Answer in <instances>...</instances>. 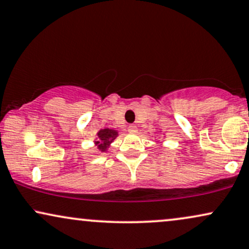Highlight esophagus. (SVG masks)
<instances>
[{"instance_id":"34e87169","label":"esophagus","mask_w":249,"mask_h":249,"mask_svg":"<svg viewBox=\"0 0 249 249\" xmlns=\"http://www.w3.org/2000/svg\"><path fill=\"white\" fill-rule=\"evenodd\" d=\"M128 131H130V133H137V127L135 124H130L128 127Z\"/></svg>"}]
</instances>
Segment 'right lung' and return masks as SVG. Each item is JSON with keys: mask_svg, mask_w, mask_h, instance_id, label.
Instances as JSON below:
<instances>
[{"mask_svg": "<svg viewBox=\"0 0 249 249\" xmlns=\"http://www.w3.org/2000/svg\"><path fill=\"white\" fill-rule=\"evenodd\" d=\"M116 136H118V131L108 129V128L107 129H101L98 133V141L96 142V145H98V148L101 151H105Z\"/></svg>", "mask_w": 249, "mask_h": 249, "instance_id": "1", "label": "right lung"}]
</instances>
